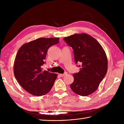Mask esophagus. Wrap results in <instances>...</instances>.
I'll return each instance as SVG.
<instances>
[{"label":"esophagus","instance_id":"esophagus-1","mask_svg":"<svg viewBox=\"0 0 124 124\" xmlns=\"http://www.w3.org/2000/svg\"><path fill=\"white\" fill-rule=\"evenodd\" d=\"M67 74V72H65V73H63V74H59V76L62 77H64L65 76H66V75Z\"/></svg>","mask_w":124,"mask_h":124}]
</instances>
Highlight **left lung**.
I'll use <instances>...</instances> for the list:
<instances>
[{"instance_id":"left-lung-1","label":"left lung","mask_w":124,"mask_h":124,"mask_svg":"<svg viewBox=\"0 0 124 124\" xmlns=\"http://www.w3.org/2000/svg\"><path fill=\"white\" fill-rule=\"evenodd\" d=\"M63 40L73 50L76 64L80 63V71L73 74L74 81L70 88L82 96L92 94L98 88L107 72L106 53L100 43L85 33L75 34Z\"/></svg>"}]
</instances>
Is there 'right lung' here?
I'll list each match as a JSON object with an SVG mask.
<instances>
[{
    "label": "right lung",
    "mask_w": 124,
    "mask_h": 124,
    "mask_svg": "<svg viewBox=\"0 0 124 124\" xmlns=\"http://www.w3.org/2000/svg\"><path fill=\"white\" fill-rule=\"evenodd\" d=\"M59 42V38H41L23 45L15 59L14 74L25 91L35 96L46 94L53 87L57 75L43 71L41 66L48 49Z\"/></svg>",
    "instance_id": "add662e5"
}]
</instances>
